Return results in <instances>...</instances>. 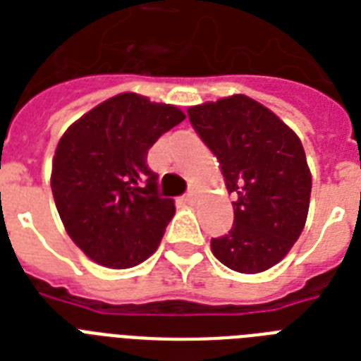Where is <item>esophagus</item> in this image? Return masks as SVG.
I'll list each match as a JSON object with an SVG mask.
<instances>
[{"mask_svg":"<svg viewBox=\"0 0 361 361\" xmlns=\"http://www.w3.org/2000/svg\"><path fill=\"white\" fill-rule=\"evenodd\" d=\"M180 200H181V204L192 206V204L197 202V195H195V192H189V195H185V197H181Z\"/></svg>","mask_w":361,"mask_h":361,"instance_id":"obj_1","label":"esophagus"}]
</instances>
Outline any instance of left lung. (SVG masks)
Returning a JSON list of instances; mask_svg holds the SVG:
<instances>
[{"label":"left lung","mask_w":361,"mask_h":361,"mask_svg":"<svg viewBox=\"0 0 361 361\" xmlns=\"http://www.w3.org/2000/svg\"><path fill=\"white\" fill-rule=\"evenodd\" d=\"M187 114L238 197L234 225L212 240V252L240 274L266 271L288 255L307 221L311 170L302 140L241 93L191 106Z\"/></svg>","instance_id":"left-lung-1"}]
</instances>
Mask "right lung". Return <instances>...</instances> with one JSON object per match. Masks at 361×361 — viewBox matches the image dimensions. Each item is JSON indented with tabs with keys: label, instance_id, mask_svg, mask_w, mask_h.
Segmentation results:
<instances>
[{
	"label": "right lung",
	"instance_id": "obj_1",
	"mask_svg": "<svg viewBox=\"0 0 361 361\" xmlns=\"http://www.w3.org/2000/svg\"><path fill=\"white\" fill-rule=\"evenodd\" d=\"M185 120L174 104L120 93L59 138L50 185L71 240L104 268L138 266L157 251L174 200L157 195L147 149Z\"/></svg>",
	"mask_w": 361,
	"mask_h": 361
}]
</instances>
